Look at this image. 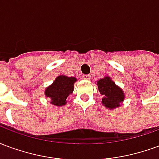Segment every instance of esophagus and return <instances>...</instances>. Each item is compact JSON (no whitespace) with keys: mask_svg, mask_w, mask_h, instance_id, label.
<instances>
[{"mask_svg":"<svg viewBox=\"0 0 159 159\" xmlns=\"http://www.w3.org/2000/svg\"><path fill=\"white\" fill-rule=\"evenodd\" d=\"M83 78L85 80H90V75H83Z\"/></svg>","mask_w":159,"mask_h":159,"instance_id":"esophagus-1","label":"esophagus"}]
</instances>
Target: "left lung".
Returning <instances> with one entry per match:
<instances>
[{
    "instance_id": "left-lung-1",
    "label": "left lung",
    "mask_w": 159,
    "mask_h": 159,
    "mask_svg": "<svg viewBox=\"0 0 159 159\" xmlns=\"http://www.w3.org/2000/svg\"><path fill=\"white\" fill-rule=\"evenodd\" d=\"M98 89L103 96L102 104L109 109H114L121 106L124 100V93L119 87L115 84L109 76L97 81Z\"/></svg>"
}]
</instances>
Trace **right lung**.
Here are the masks:
<instances>
[{"label":"right lung","instance_id":"obj_1","mask_svg":"<svg viewBox=\"0 0 159 159\" xmlns=\"http://www.w3.org/2000/svg\"><path fill=\"white\" fill-rule=\"evenodd\" d=\"M76 77L59 76L52 84L45 90V95L51 99L50 103L56 107H62L66 104V99L74 90Z\"/></svg>","mask_w":159,"mask_h":159}]
</instances>
